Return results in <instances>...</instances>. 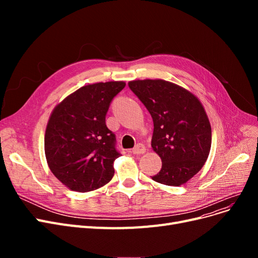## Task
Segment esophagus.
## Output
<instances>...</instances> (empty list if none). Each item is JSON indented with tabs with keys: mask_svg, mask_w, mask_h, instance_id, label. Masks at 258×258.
Segmentation results:
<instances>
[{
	"mask_svg": "<svg viewBox=\"0 0 258 258\" xmlns=\"http://www.w3.org/2000/svg\"><path fill=\"white\" fill-rule=\"evenodd\" d=\"M146 152V147L143 144H138L136 147L132 150V153L135 155H140V154H144Z\"/></svg>",
	"mask_w": 258,
	"mask_h": 258,
	"instance_id": "esophagus-1",
	"label": "esophagus"
}]
</instances>
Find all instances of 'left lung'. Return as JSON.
<instances>
[{"label":"left lung","mask_w":258,"mask_h":258,"mask_svg":"<svg viewBox=\"0 0 258 258\" xmlns=\"http://www.w3.org/2000/svg\"><path fill=\"white\" fill-rule=\"evenodd\" d=\"M154 122L153 151L161 159L155 182L181 186L197 174L209 157L212 130L200 100L181 86L163 80L128 83Z\"/></svg>","instance_id":"left-lung-1"}]
</instances>
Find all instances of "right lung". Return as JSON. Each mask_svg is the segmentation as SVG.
Returning <instances> with one entry per match:
<instances>
[{
	"mask_svg": "<svg viewBox=\"0 0 258 258\" xmlns=\"http://www.w3.org/2000/svg\"><path fill=\"white\" fill-rule=\"evenodd\" d=\"M124 86L122 81L83 86L52 110L45 131V156L52 174L69 189L87 192L112 179L120 154L105 115Z\"/></svg>",
	"mask_w": 258,
	"mask_h": 258,
	"instance_id": "add662e5",
	"label": "right lung"
}]
</instances>
